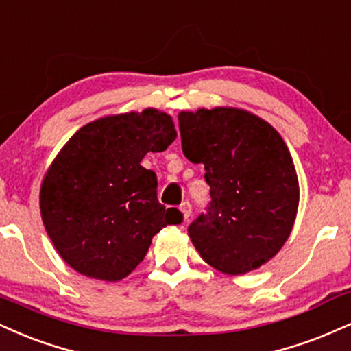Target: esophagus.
Listing matches in <instances>:
<instances>
[{
  "label": "esophagus",
  "instance_id": "1",
  "mask_svg": "<svg viewBox=\"0 0 351 351\" xmlns=\"http://www.w3.org/2000/svg\"><path fill=\"white\" fill-rule=\"evenodd\" d=\"M180 210H181V214H183V219H184V222H186L188 219H189V216H191V210H193L191 204H189V201H184L183 204L180 206Z\"/></svg>",
  "mask_w": 351,
  "mask_h": 351
}]
</instances>
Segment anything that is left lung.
I'll return each instance as SVG.
<instances>
[{
    "mask_svg": "<svg viewBox=\"0 0 351 351\" xmlns=\"http://www.w3.org/2000/svg\"><path fill=\"white\" fill-rule=\"evenodd\" d=\"M183 154L204 165L210 202L188 227L202 260L243 274L271 260L293 230L299 184L281 135L237 108L180 112Z\"/></svg>",
    "mask_w": 351,
    "mask_h": 351,
    "instance_id": "obj_1",
    "label": "left lung"
}]
</instances>
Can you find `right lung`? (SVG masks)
<instances>
[{"instance_id": "obj_1", "label": "right lung", "mask_w": 351, "mask_h": 351, "mask_svg": "<svg viewBox=\"0 0 351 351\" xmlns=\"http://www.w3.org/2000/svg\"><path fill=\"white\" fill-rule=\"evenodd\" d=\"M175 138L171 117L145 109L93 121L65 143L42 181L40 214L58 255L75 271L119 281L171 216L181 221L178 209L160 204L157 175L141 165Z\"/></svg>"}]
</instances>
